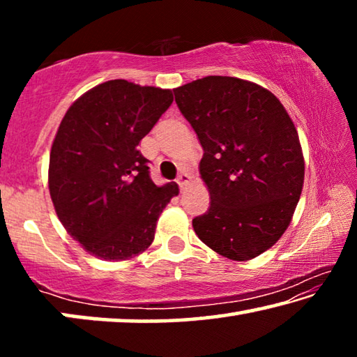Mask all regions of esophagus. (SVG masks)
I'll list each match as a JSON object with an SVG mask.
<instances>
[{"mask_svg": "<svg viewBox=\"0 0 357 357\" xmlns=\"http://www.w3.org/2000/svg\"><path fill=\"white\" fill-rule=\"evenodd\" d=\"M189 181H190V176H189V174H187V173H181L179 174V176H178V179H176V183L179 184V187H181V189H184V185L187 184V183H189Z\"/></svg>", "mask_w": 357, "mask_h": 357, "instance_id": "esophagus-1", "label": "esophagus"}]
</instances>
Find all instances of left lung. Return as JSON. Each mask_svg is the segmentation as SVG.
Segmentation results:
<instances>
[{
	"label": "left lung",
	"instance_id": "left-lung-1",
	"mask_svg": "<svg viewBox=\"0 0 357 357\" xmlns=\"http://www.w3.org/2000/svg\"><path fill=\"white\" fill-rule=\"evenodd\" d=\"M203 148L211 204L192 220L222 257L247 261L288 228L304 184L299 135L285 107L257 83L209 75L173 89Z\"/></svg>",
	"mask_w": 357,
	"mask_h": 357
}]
</instances>
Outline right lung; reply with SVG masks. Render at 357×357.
Wrapping results in <instances>:
<instances>
[{
  "instance_id": "right-lung-1",
  "label": "right lung",
  "mask_w": 357,
  "mask_h": 357,
  "mask_svg": "<svg viewBox=\"0 0 357 357\" xmlns=\"http://www.w3.org/2000/svg\"><path fill=\"white\" fill-rule=\"evenodd\" d=\"M170 89L100 83L66 112L52 144L48 189L72 238L107 261L129 259L154 241L178 185H155L138 143L172 105Z\"/></svg>"
}]
</instances>
